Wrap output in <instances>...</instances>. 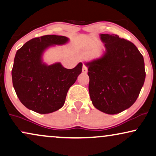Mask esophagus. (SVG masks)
Instances as JSON below:
<instances>
[{
    "label": "esophagus",
    "mask_w": 156,
    "mask_h": 156,
    "mask_svg": "<svg viewBox=\"0 0 156 156\" xmlns=\"http://www.w3.org/2000/svg\"><path fill=\"white\" fill-rule=\"evenodd\" d=\"M82 71H83V73H87V66H85V65H83V69H82Z\"/></svg>",
    "instance_id": "34e87169"
}]
</instances>
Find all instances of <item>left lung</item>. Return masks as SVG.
I'll list each match as a JSON object with an SVG mask.
<instances>
[{
	"label": "left lung",
	"instance_id": "8db88e82",
	"mask_svg": "<svg viewBox=\"0 0 156 156\" xmlns=\"http://www.w3.org/2000/svg\"><path fill=\"white\" fill-rule=\"evenodd\" d=\"M105 50L100 58L85 63L89 93L96 109L115 115L136 102L143 87L144 57L132 42L117 34H101Z\"/></svg>",
	"mask_w": 156,
	"mask_h": 156
}]
</instances>
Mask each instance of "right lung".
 Here are the masks:
<instances>
[{
    "mask_svg": "<svg viewBox=\"0 0 156 156\" xmlns=\"http://www.w3.org/2000/svg\"><path fill=\"white\" fill-rule=\"evenodd\" d=\"M69 41L64 36L45 35L28 41L17 51L12 70V85L20 101L27 109L49 114L63 106L68 90L82 72L83 63L67 69L59 62L47 64L42 56L48 48Z\"/></svg>",
    "mask_w": 156,
    "mask_h": 156,
    "instance_id": "1",
    "label": "right lung"
}]
</instances>
